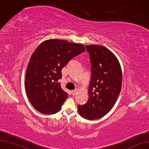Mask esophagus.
Listing matches in <instances>:
<instances>
[{
    "label": "esophagus",
    "mask_w": 149,
    "mask_h": 149,
    "mask_svg": "<svg viewBox=\"0 0 149 149\" xmlns=\"http://www.w3.org/2000/svg\"><path fill=\"white\" fill-rule=\"evenodd\" d=\"M77 92H78V91H77V90L76 89V90H74V91H71V93H72V94H73V95H75L77 94Z\"/></svg>",
    "instance_id": "34e87169"
}]
</instances>
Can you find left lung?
I'll return each instance as SVG.
<instances>
[{
    "label": "left lung",
    "mask_w": 149,
    "mask_h": 149,
    "mask_svg": "<svg viewBox=\"0 0 149 149\" xmlns=\"http://www.w3.org/2000/svg\"><path fill=\"white\" fill-rule=\"evenodd\" d=\"M89 53L91 79L89 99L78 105L79 114L84 118L94 120L105 116L113 107L122 84V71L115 54L104 46L86 45Z\"/></svg>",
    "instance_id": "1"
}]
</instances>
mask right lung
<instances>
[{
	"label": "right lung",
	"mask_w": 149,
	"mask_h": 149,
	"mask_svg": "<svg viewBox=\"0 0 149 149\" xmlns=\"http://www.w3.org/2000/svg\"><path fill=\"white\" fill-rule=\"evenodd\" d=\"M83 52V44L64 40L48 39L38 45L30 58L24 81L28 98L36 110L47 115L61 110L68 97L58 82L61 69Z\"/></svg>",
	"instance_id": "add662e5"
}]
</instances>
